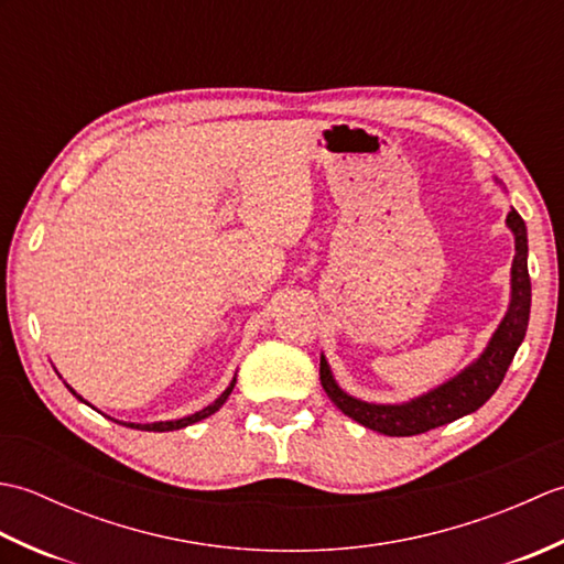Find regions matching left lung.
<instances>
[{
  "mask_svg": "<svg viewBox=\"0 0 564 564\" xmlns=\"http://www.w3.org/2000/svg\"><path fill=\"white\" fill-rule=\"evenodd\" d=\"M497 184H501L497 178ZM507 227L513 235V254L511 261V297L507 315L501 317L499 327L489 337L485 351L467 364L460 373H455L441 386L426 390L419 398H412L398 404H378L358 400L354 394L339 388L325 354L319 356V380L327 398L339 410L351 416L366 429H373L386 436H416L455 419L473 414L492 398L505 380L507 370L517 356L519 346L529 329L531 315V279H529V232L525 223L517 210H509Z\"/></svg>",
  "mask_w": 564,
  "mask_h": 564,
  "instance_id": "obj_1",
  "label": "left lung"
}]
</instances>
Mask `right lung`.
Masks as SVG:
<instances>
[{
	"label": "right lung",
	"mask_w": 564,
	"mask_h": 564,
	"mask_svg": "<svg viewBox=\"0 0 564 564\" xmlns=\"http://www.w3.org/2000/svg\"><path fill=\"white\" fill-rule=\"evenodd\" d=\"M235 382H237V373H235V378L230 380V386L225 388V392L220 394L218 400L215 402H210L208 406H203L200 412H194V414H188V416H182V419H172V422H152V424H135V422H121L123 426H130V429H140V431H176V429H184V426H191V424H196V422H200V419H206V416H210V414H215L220 410V406L227 402V398H230V392H232V388H235ZM69 388V386H67ZM69 392L75 394L77 400H82V402H87L82 398V394H77L75 390L69 388ZM89 404V402H87Z\"/></svg>",
	"instance_id": "right-lung-1"
}]
</instances>
